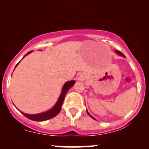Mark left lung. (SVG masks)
I'll return each mask as SVG.
<instances>
[{
    "instance_id": "8db88e82",
    "label": "left lung",
    "mask_w": 149,
    "mask_h": 149,
    "mask_svg": "<svg viewBox=\"0 0 149 149\" xmlns=\"http://www.w3.org/2000/svg\"><path fill=\"white\" fill-rule=\"evenodd\" d=\"M115 52H116V53H117V54H119V55H120V56H123V57H125V56H124V55H123V54H122V53H121V52H119V51L116 50V51H115ZM87 114H88V115H89V116H90V117H91V118H93V119H95V118H93V117H92V116H91V115H90V114H89V113H88V111H87Z\"/></svg>"
}]
</instances>
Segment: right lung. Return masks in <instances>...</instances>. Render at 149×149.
<instances>
[{
    "instance_id": "1",
    "label": "right lung",
    "mask_w": 149,
    "mask_h": 149,
    "mask_svg": "<svg viewBox=\"0 0 149 149\" xmlns=\"http://www.w3.org/2000/svg\"><path fill=\"white\" fill-rule=\"evenodd\" d=\"M31 52H32V51H30V52H28L26 55L30 54ZM26 55H25V56H26ZM18 64H19V63H17V64H16L15 67L17 66ZM74 83H75L74 81H67V82L65 83V84L64 85V86H63L62 93H61L60 97H59L58 102H57L54 107H53L52 109L49 110L48 111H46V112H45V113H39V114H34V115H29V114L24 113H22V112H21V113L23 114V115L25 116L26 117H27L28 119H31V120H32V121H46V120L52 119V118L56 117V116L58 115L59 113H60L61 108H62L63 102H64L65 95H66L68 89H70V87H72L73 85H74Z\"/></svg>"
}]
</instances>
